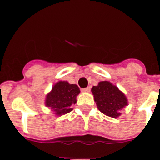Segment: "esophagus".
<instances>
[{"label": "esophagus", "mask_w": 160, "mask_h": 160, "mask_svg": "<svg viewBox=\"0 0 160 160\" xmlns=\"http://www.w3.org/2000/svg\"><path fill=\"white\" fill-rule=\"evenodd\" d=\"M82 92L88 93V92H90V87H87V88H83V89H82Z\"/></svg>", "instance_id": "34e87169"}]
</instances>
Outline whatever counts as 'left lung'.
Wrapping results in <instances>:
<instances>
[{
    "instance_id": "1",
    "label": "left lung",
    "mask_w": 160,
    "mask_h": 160,
    "mask_svg": "<svg viewBox=\"0 0 160 160\" xmlns=\"http://www.w3.org/2000/svg\"><path fill=\"white\" fill-rule=\"evenodd\" d=\"M91 92L98 109L111 118L120 116V111L128 105V98L119 89L108 81L100 82L93 87Z\"/></svg>"
}]
</instances>
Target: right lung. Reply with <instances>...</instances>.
Here are the masks:
<instances>
[{"label":"right lung","instance_id":"right-lung-1","mask_svg":"<svg viewBox=\"0 0 160 160\" xmlns=\"http://www.w3.org/2000/svg\"><path fill=\"white\" fill-rule=\"evenodd\" d=\"M79 93L80 90L77 85L59 81L53 85L51 91L46 95V106L50 107L58 116L66 114L73 110L70 107L76 103V97Z\"/></svg>","mask_w":160,"mask_h":160}]
</instances>
